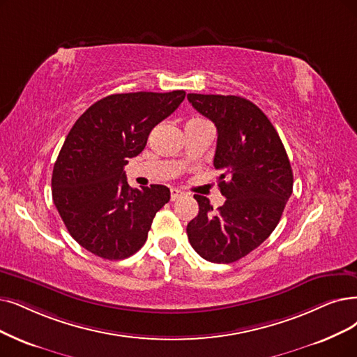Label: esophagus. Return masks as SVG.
I'll return each instance as SVG.
<instances>
[{
    "instance_id": "34e87169",
    "label": "esophagus",
    "mask_w": 357,
    "mask_h": 357,
    "mask_svg": "<svg viewBox=\"0 0 357 357\" xmlns=\"http://www.w3.org/2000/svg\"><path fill=\"white\" fill-rule=\"evenodd\" d=\"M183 196V192L177 190V189H171V201H177V199H180Z\"/></svg>"
}]
</instances>
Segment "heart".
<instances>
[{
  "mask_svg": "<svg viewBox=\"0 0 357 357\" xmlns=\"http://www.w3.org/2000/svg\"><path fill=\"white\" fill-rule=\"evenodd\" d=\"M192 121H202V120H201V119H193V120H190L189 123H192Z\"/></svg>",
  "mask_w": 357,
  "mask_h": 357,
  "instance_id": "obj_1",
  "label": "heart"
}]
</instances>
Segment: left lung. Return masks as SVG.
<instances>
[{"instance_id": "left-lung-1", "label": "left lung", "mask_w": 357, "mask_h": 357, "mask_svg": "<svg viewBox=\"0 0 357 357\" xmlns=\"http://www.w3.org/2000/svg\"><path fill=\"white\" fill-rule=\"evenodd\" d=\"M193 108L217 127L213 167L225 202L213 209L195 195L199 213L188 224L192 248L213 264H231L274 231L293 192V171L273 123L248 99L189 93Z\"/></svg>"}]
</instances>
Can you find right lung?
<instances>
[{"instance_id": "right-lung-1", "label": "right lung", "mask_w": 357, "mask_h": 357, "mask_svg": "<svg viewBox=\"0 0 357 357\" xmlns=\"http://www.w3.org/2000/svg\"><path fill=\"white\" fill-rule=\"evenodd\" d=\"M184 96V91L109 95L68 132L52 169V201L70 236L99 258L119 261L136 253L155 213L169 201L162 184L130 188L124 165Z\"/></svg>"}]
</instances>
